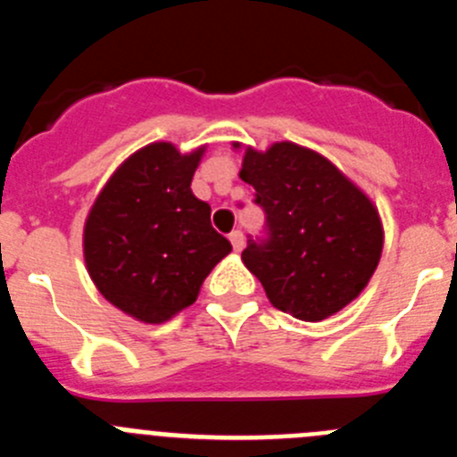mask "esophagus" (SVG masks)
Masks as SVG:
<instances>
[{"label": "esophagus", "mask_w": 457, "mask_h": 457, "mask_svg": "<svg viewBox=\"0 0 457 457\" xmlns=\"http://www.w3.org/2000/svg\"><path fill=\"white\" fill-rule=\"evenodd\" d=\"M228 240H231L236 252H242V247H245V236H242V231H233L231 236H228Z\"/></svg>", "instance_id": "34e87169"}]
</instances>
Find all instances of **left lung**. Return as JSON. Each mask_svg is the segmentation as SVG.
<instances>
[{
    "label": "left lung",
    "instance_id": "left-lung-1",
    "mask_svg": "<svg viewBox=\"0 0 457 457\" xmlns=\"http://www.w3.org/2000/svg\"><path fill=\"white\" fill-rule=\"evenodd\" d=\"M240 179L256 189L265 237L242 261L278 311L306 322L334 316L366 288L382 256V221L327 157L290 141L245 151Z\"/></svg>",
    "mask_w": 457,
    "mask_h": 457
}]
</instances>
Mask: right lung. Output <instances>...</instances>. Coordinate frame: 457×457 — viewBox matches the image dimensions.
I'll list each match as a JSON object with an SVG mask.
<instances>
[{
    "mask_svg": "<svg viewBox=\"0 0 457 457\" xmlns=\"http://www.w3.org/2000/svg\"><path fill=\"white\" fill-rule=\"evenodd\" d=\"M205 148L180 155L157 141L130 155L107 180L84 226L93 284L128 316L169 320L199 297L231 242L210 224V205L192 194Z\"/></svg>",
    "mask_w": 457,
    "mask_h": 457,
    "instance_id": "add662e5",
    "label": "right lung"
}]
</instances>
